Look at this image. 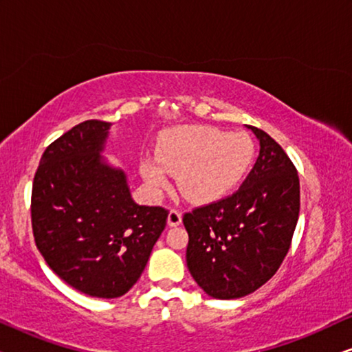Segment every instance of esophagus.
<instances>
[{
    "instance_id": "esophagus-1",
    "label": "esophagus",
    "mask_w": 352,
    "mask_h": 352,
    "mask_svg": "<svg viewBox=\"0 0 352 352\" xmlns=\"http://www.w3.org/2000/svg\"><path fill=\"white\" fill-rule=\"evenodd\" d=\"M182 223V216L179 211L176 210H171L170 213H168V226H171V228H176V226H179Z\"/></svg>"
}]
</instances>
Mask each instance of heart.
Returning a JSON list of instances; mask_svg holds the SVG:
<instances>
[{"mask_svg": "<svg viewBox=\"0 0 352 352\" xmlns=\"http://www.w3.org/2000/svg\"><path fill=\"white\" fill-rule=\"evenodd\" d=\"M155 153L157 158H144L139 165L152 194L166 190L173 175L187 200L210 204L242 181L253 162L254 142L247 133L186 124L163 133Z\"/></svg>", "mask_w": 352, "mask_h": 352, "instance_id": "heart-1", "label": "heart"}]
</instances>
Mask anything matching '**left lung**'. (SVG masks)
Segmentation results:
<instances>
[{"mask_svg": "<svg viewBox=\"0 0 352 352\" xmlns=\"http://www.w3.org/2000/svg\"><path fill=\"white\" fill-rule=\"evenodd\" d=\"M247 128L258 139L259 157L242 187L182 218L187 267L216 300L247 296L277 272L300 214L296 168L267 133Z\"/></svg>", "mask_w": 352, "mask_h": 352, "instance_id": "left-lung-1", "label": "left lung"}]
</instances>
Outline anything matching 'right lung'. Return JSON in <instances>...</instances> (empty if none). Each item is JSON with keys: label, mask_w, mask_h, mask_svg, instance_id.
<instances>
[{"label": "right lung", "mask_w": 352, "mask_h": 352, "mask_svg": "<svg viewBox=\"0 0 352 352\" xmlns=\"http://www.w3.org/2000/svg\"><path fill=\"white\" fill-rule=\"evenodd\" d=\"M110 128L88 120L56 139L32 190L33 235L47 266L96 298L129 292L168 218L162 206L136 204L126 173L104 158Z\"/></svg>", "instance_id": "obj_1"}]
</instances>
